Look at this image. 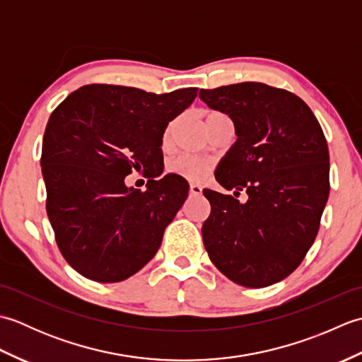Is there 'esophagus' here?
<instances>
[{"label": "esophagus", "mask_w": 362, "mask_h": 362, "mask_svg": "<svg viewBox=\"0 0 362 362\" xmlns=\"http://www.w3.org/2000/svg\"><path fill=\"white\" fill-rule=\"evenodd\" d=\"M189 194H191V196H201V194H202V188L199 187V185H196V183H191Z\"/></svg>", "instance_id": "esophagus-1"}]
</instances>
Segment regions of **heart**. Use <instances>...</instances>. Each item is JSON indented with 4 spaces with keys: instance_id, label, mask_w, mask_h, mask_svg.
I'll list each match as a JSON object with an SVG mask.
<instances>
[{
    "instance_id": "1",
    "label": "heart",
    "mask_w": 362,
    "mask_h": 362,
    "mask_svg": "<svg viewBox=\"0 0 362 362\" xmlns=\"http://www.w3.org/2000/svg\"><path fill=\"white\" fill-rule=\"evenodd\" d=\"M216 115H222V113H218V112L209 113L206 115V119L211 117H216ZM169 132H171V127H169L168 132L165 134V140H168ZM169 169H171V173H174L177 175H182V177H187V179L201 180L202 177L209 173L210 163L206 160H204L201 157H196V156H182L173 161Z\"/></svg>"
}]
</instances>
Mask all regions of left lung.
I'll use <instances>...</instances> for the list:
<instances>
[{
	"label": "left lung",
	"mask_w": 362,
	"mask_h": 362,
	"mask_svg": "<svg viewBox=\"0 0 362 362\" xmlns=\"http://www.w3.org/2000/svg\"><path fill=\"white\" fill-rule=\"evenodd\" d=\"M199 98L233 121L238 140L214 177L233 196L204 189L211 213L202 226L209 257L245 288L281 281L316 240L329 194V156L317 118L288 90L241 82Z\"/></svg>",
	"instance_id": "1"
}]
</instances>
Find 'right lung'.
I'll return each instance as SVG.
<instances>
[{
    "label": "right lung",
    "instance_id": "obj_1",
    "mask_svg": "<svg viewBox=\"0 0 362 362\" xmlns=\"http://www.w3.org/2000/svg\"><path fill=\"white\" fill-rule=\"evenodd\" d=\"M197 88L156 95L91 83L51 113L43 135L46 211L66 263L99 283L129 279L156 255L165 228L188 197V182L163 173L161 143ZM134 168L146 191L124 180Z\"/></svg>",
    "mask_w": 362,
    "mask_h": 362
}]
</instances>
